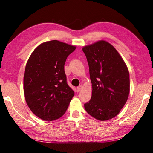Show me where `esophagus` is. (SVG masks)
Listing matches in <instances>:
<instances>
[{
    "label": "esophagus",
    "mask_w": 153,
    "mask_h": 153,
    "mask_svg": "<svg viewBox=\"0 0 153 153\" xmlns=\"http://www.w3.org/2000/svg\"><path fill=\"white\" fill-rule=\"evenodd\" d=\"M82 85H79L78 87H76V92H80V90L82 89Z\"/></svg>",
    "instance_id": "1"
}]
</instances>
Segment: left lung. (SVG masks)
<instances>
[{
	"instance_id": "1",
	"label": "left lung",
	"mask_w": 153,
	"mask_h": 153,
	"mask_svg": "<svg viewBox=\"0 0 153 153\" xmlns=\"http://www.w3.org/2000/svg\"><path fill=\"white\" fill-rule=\"evenodd\" d=\"M89 68L92 96L86 112L99 121L112 119L126 104L129 75L123 59L113 46L101 40L84 47Z\"/></svg>"
}]
</instances>
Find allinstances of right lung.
Masks as SVG:
<instances>
[{
    "instance_id": "right-lung-1",
    "label": "right lung",
    "mask_w": 153,
    "mask_h": 153,
    "mask_svg": "<svg viewBox=\"0 0 153 153\" xmlns=\"http://www.w3.org/2000/svg\"><path fill=\"white\" fill-rule=\"evenodd\" d=\"M76 49L57 40L41 43L32 53L24 76L27 105L36 116L54 121L65 114L75 92L67 84L64 64Z\"/></svg>"
}]
</instances>
